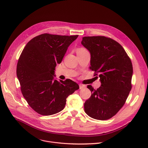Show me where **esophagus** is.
I'll return each mask as SVG.
<instances>
[{
    "mask_svg": "<svg viewBox=\"0 0 148 148\" xmlns=\"http://www.w3.org/2000/svg\"><path fill=\"white\" fill-rule=\"evenodd\" d=\"M79 89H84V88H86V86H85V85H82V84H79Z\"/></svg>",
    "mask_w": 148,
    "mask_h": 148,
    "instance_id": "obj_1",
    "label": "esophagus"
}]
</instances>
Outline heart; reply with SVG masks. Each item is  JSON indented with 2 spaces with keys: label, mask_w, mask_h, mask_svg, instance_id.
I'll return each mask as SVG.
<instances>
[{
  "label": "heart",
  "mask_w": 148,
  "mask_h": 148,
  "mask_svg": "<svg viewBox=\"0 0 148 148\" xmlns=\"http://www.w3.org/2000/svg\"><path fill=\"white\" fill-rule=\"evenodd\" d=\"M86 51V49L84 48H79L78 49H77V52H81V51Z\"/></svg>",
  "instance_id": "obj_1"
}]
</instances>
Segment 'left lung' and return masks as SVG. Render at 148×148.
Listing matches in <instances>:
<instances>
[{
	"label": "left lung",
	"instance_id": "obj_1",
	"mask_svg": "<svg viewBox=\"0 0 148 148\" xmlns=\"http://www.w3.org/2000/svg\"><path fill=\"white\" fill-rule=\"evenodd\" d=\"M81 44L90 53V69L101 82L96 90L88 85L92 95L84 104L85 112L95 119H109L123 106L132 89L131 60L122 45L108 37H84Z\"/></svg>",
	"mask_w": 148,
	"mask_h": 148
}]
</instances>
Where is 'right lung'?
Returning <instances> with one entry per match:
<instances>
[{
	"label": "right lung",
	"mask_w": 148,
	"mask_h": 148,
	"mask_svg": "<svg viewBox=\"0 0 148 148\" xmlns=\"http://www.w3.org/2000/svg\"><path fill=\"white\" fill-rule=\"evenodd\" d=\"M78 36L42 34L30 40L20 55L16 75L22 93L40 115H51L63 110L67 97L79 89L70 79L58 81L54 78L56 64L61 63Z\"/></svg>",
	"instance_id": "1"
}]
</instances>
